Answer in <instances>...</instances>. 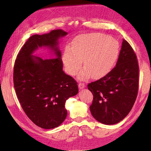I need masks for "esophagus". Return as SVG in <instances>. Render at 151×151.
Instances as JSON below:
<instances>
[{
    "label": "esophagus",
    "mask_w": 151,
    "mask_h": 151,
    "mask_svg": "<svg viewBox=\"0 0 151 151\" xmlns=\"http://www.w3.org/2000/svg\"><path fill=\"white\" fill-rule=\"evenodd\" d=\"M78 88L80 89L84 88H85V84H84V83H82V82H80L79 84H78Z\"/></svg>",
    "instance_id": "esophagus-1"
}]
</instances>
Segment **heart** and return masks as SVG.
Here are the masks:
<instances>
[{
  "label": "heart",
  "mask_w": 151,
  "mask_h": 151,
  "mask_svg": "<svg viewBox=\"0 0 151 151\" xmlns=\"http://www.w3.org/2000/svg\"><path fill=\"white\" fill-rule=\"evenodd\" d=\"M119 53V44L113 37L100 33L82 34L76 37L72 47L64 50L63 62L67 72L75 75L82 64L84 67L80 72L81 80L92 76L99 78L110 71Z\"/></svg>",
  "instance_id": "b5f03b06"
}]
</instances>
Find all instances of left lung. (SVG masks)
<instances>
[{
	"mask_svg": "<svg viewBox=\"0 0 151 151\" xmlns=\"http://www.w3.org/2000/svg\"><path fill=\"white\" fill-rule=\"evenodd\" d=\"M139 65L136 53L123 40L117 62L106 75L88 85L93 93L91 113L104 124H116L129 114L138 92Z\"/></svg>",
	"mask_w": 151,
	"mask_h": 151,
	"instance_id": "obj_1",
	"label": "left lung"
}]
</instances>
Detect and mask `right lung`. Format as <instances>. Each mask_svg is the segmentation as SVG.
<instances>
[{
  "mask_svg": "<svg viewBox=\"0 0 151 151\" xmlns=\"http://www.w3.org/2000/svg\"><path fill=\"white\" fill-rule=\"evenodd\" d=\"M58 29L32 36L17 56L14 67V85L22 110L28 117L45 129L58 127L67 117L65 103L78 93L77 82L63 70L58 39L67 35ZM49 46L55 55L43 59L32 55L38 47Z\"/></svg>",
  "mask_w": 151,
  "mask_h": 151,
  "instance_id": "1",
  "label": "right lung"
}]
</instances>
